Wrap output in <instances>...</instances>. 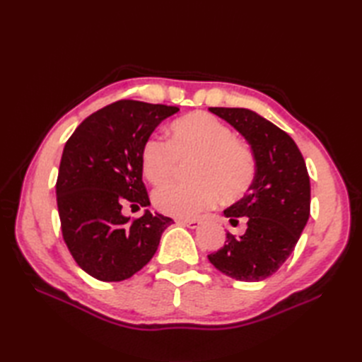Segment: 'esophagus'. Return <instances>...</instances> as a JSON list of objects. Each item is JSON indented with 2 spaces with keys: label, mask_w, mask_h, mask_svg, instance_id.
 I'll return each instance as SVG.
<instances>
[{
  "label": "esophagus",
  "mask_w": 362,
  "mask_h": 362,
  "mask_svg": "<svg viewBox=\"0 0 362 362\" xmlns=\"http://www.w3.org/2000/svg\"><path fill=\"white\" fill-rule=\"evenodd\" d=\"M177 222H179L180 226H185L188 228H197L199 226H201V221L199 219H179Z\"/></svg>",
  "instance_id": "34e87169"
}]
</instances>
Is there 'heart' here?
Instances as JSON below:
<instances>
[{
	"label": "heart",
	"instance_id": "b5f03b06",
	"mask_svg": "<svg viewBox=\"0 0 362 362\" xmlns=\"http://www.w3.org/2000/svg\"><path fill=\"white\" fill-rule=\"evenodd\" d=\"M197 157L196 182H171L153 193L157 210L174 218H194L218 202L238 201L252 188L257 160L252 149L235 140L233 130L205 112L185 115L173 122L171 138L149 136L141 149V169L153 185L173 177L180 160Z\"/></svg>",
	"mask_w": 362,
	"mask_h": 362
}]
</instances>
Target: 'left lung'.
<instances>
[{
  "label": "left lung",
  "instance_id": "1",
  "mask_svg": "<svg viewBox=\"0 0 362 362\" xmlns=\"http://www.w3.org/2000/svg\"><path fill=\"white\" fill-rule=\"evenodd\" d=\"M233 126L257 160L252 188L224 210L230 224L247 218L240 238L227 233L224 247L210 253V263L240 281H261L275 274L294 250L310 218L311 187L302 152L294 140L249 109L210 107Z\"/></svg>",
  "mask_w": 362,
  "mask_h": 362
}]
</instances>
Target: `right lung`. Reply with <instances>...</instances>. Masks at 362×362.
I'll use <instances>...</instances> for the list:
<instances>
[{"instance_id":"1","label":"right lung","mask_w":362,"mask_h":362,"mask_svg":"<svg viewBox=\"0 0 362 362\" xmlns=\"http://www.w3.org/2000/svg\"><path fill=\"white\" fill-rule=\"evenodd\" d=\"M179 107L122 99L83 119L68 138L56 183L64 241L82 271L101 281L130 279L149 263L173 224L126 205H151L143 183L141 149L161 121Z\"/></svg>"}]
</instances>
